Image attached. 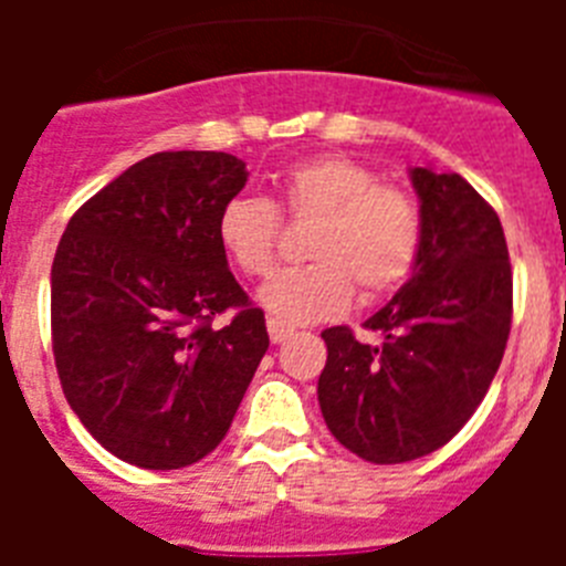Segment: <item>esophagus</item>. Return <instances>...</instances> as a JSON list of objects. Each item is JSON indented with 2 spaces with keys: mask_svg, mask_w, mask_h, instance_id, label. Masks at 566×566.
<instances>
[{
  "mask_svg": "<svg viewBox=\"0 0 566 566\" xmlns=\"http://www.w3.org/2000/svg\"><path fill=\"white\" fill-rule=\"evenodd\" d=\"M266 328H269V337H272V343H283V339H289L294 334L292 326H286V323H280V319H266Z\"/></svg>",
  "mask_w": 566,
  "mask_h": 566,
  "instance_id": "1",
  "label": "esophagus"
}]
</instances>
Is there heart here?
Instances as JSON below:
<instances>
[{"mask_svg":"<svg viewBox=\"0 0 566 566\" xmlns=\"http://www.w3.org/2000/svg\"><path fill=\"white\" fill-rule=\"evenodd\" d=\"M280 209L314 218L306 240L312 263L283 269L258 303L286 326L343 312L354 286L363 300L394 292L419 258L422 212L411 192L379 184L377 172L345 155H317L280 178ZM223 258L247 277H266L277 260L280 214L260 195H234L214 223Z\"/></svg>","mask_w":566,"mask_h":566,"instance_id":"1","label":"heart"}]
</instances>
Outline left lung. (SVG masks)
<instances>
[{"instance_id":"obj_1","label":"left lung","mask_w":566,"mask_h":566,"mask_svg":"<svg viewBox=\"0 0 566 566\" xmlns=\"http://www.w3.org/2000/svg\"><path fill=\"white\" fill-rule=\"evenodd\" d=\"M422 247L411 280L365 328L323 332L317 399L339 444L374 464L428 457L473 417L504 357L513 272L499 214L457 172L413 167Z\"/></svg>"}]
</instances>
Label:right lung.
Returning <instances> with one entry per match:
<instances>
[{
    "label": "right lung",
    "mask_w": 566,
    "mask_h": 566,
    "mask_svg": "<svg viewBox=\"0 0 566 566\" xmlns=\"http://www.w3.org/2000/svg\"><path fill=\"white\" fill-rule=\"evenodd\" d=\"M229 153H155L70 218L50 272L62 391L102 448L144 470L212 453L269 348L218 247V212L247 187ZM235 308L214 329V313Z\"/></svg>",
    "instance_id": "right-lung-1"
}]
</instances>
